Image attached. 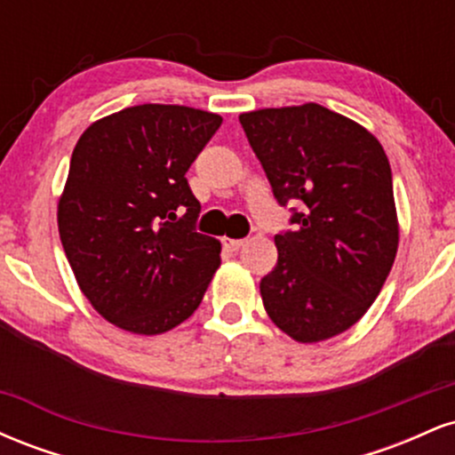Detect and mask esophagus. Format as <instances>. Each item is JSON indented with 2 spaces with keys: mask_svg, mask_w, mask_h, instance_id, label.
Wrapping results in <instances>:
<instances>
[{
  "mask_svg": "<svg viewBox=\"0 0 455 455\" xmlns=\"http://www.w3.org/2000/svg\"><path fill=\"white\" fill-rule=\"evenodd\" d=\"M245 243V239H224V245L231 250H239Z\"/></svg>",
  "mask_w": 455,
  "mask_h": 455,
  "instance_id": "esophagus-1",
  "label": "esophagus"
}]
</instances>
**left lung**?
<instances>
[{"label": "left lung", "instance_id": "8db88e82", "mask_svg": "<svg viewBox=\"0 0 455 455\" xmlns=\"http://www.w3.org/2000/svg\"><path fill=\"white\" fill-rule=\"evenodd\" d=\"M295 231L275 235L278 263L260 280L275 327L301 344L351 329L374 304L400 242L383 145L353 119L316 102L239 115Z\"/></svg>", "mask_w": 455, "mask_h": 455}]
</instances>
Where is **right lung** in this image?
<instances>
[{
  "mask_svg": "<svg viewBox=\"0 0 455 455\" xmlns=\"http://www.w3.org/2000/svg\"><path fill=\"white\" fill-rule=\"evenodd\" d=\"M220 124L201 108L139 104L76 140L57 203L60 239L78 289L124 331H171L220 267V242L195 231L201 203L186 180Z\"/></svg>",
  "mask_w": 455,
  "mask_h": 455,
  "instance_id": "obj_1",
  "label": "right lung"
}]
</instances>
